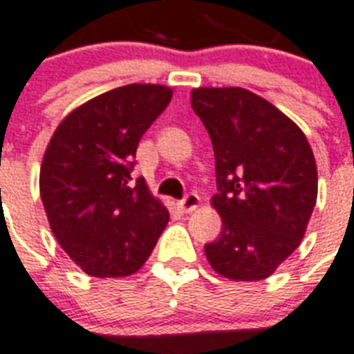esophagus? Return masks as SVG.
Instances as JSON below:
<instances>
[{
	"label": "esophagus",
	"mask_w": 354,
	"mask_h": 354,
	"mask_svg": "<svg viewBox=\"0 0 354 354\" xmlns=\"http://www.w3.org/2000/svg\"><path fill=\"white\" fill-rule=\"evenodd\" d=\"M198 206H201V196L196 195V193H189V195H185L182 201L178 202V207H180L183 213H191Z\"/></svg>",
	"instance_id": "1"
}]
</instances>
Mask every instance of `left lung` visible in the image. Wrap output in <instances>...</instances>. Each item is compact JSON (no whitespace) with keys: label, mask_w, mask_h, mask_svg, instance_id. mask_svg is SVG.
<instances>
[{"label":"left lung","mask_w":354,"mask_h":354,"mask_svg":"<svg viewBox=\"0 0 354 354\" xmlns=\"http://www.w3.org/2000/svg\"><path fill=\"white\" fill-rule=\"evenodd\" d=\"M191 107L215 152L219 237L204 245L226 279L261 280L299 247L317 198L314 152L295 122L239 87L195 88Z\"/></svg>","instance_id":"1"}]
</instances>
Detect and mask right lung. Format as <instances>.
<instances>
[{"label": "right lung", "instance_id": "add662e5", "mask_svg": "<svg viewBox=\"0 0 354 354\" xmlns=\"http://www.w3.org/2000/svg\"><path fill=\"white\" fill-rule=\"evenodd\" d=\"M172 91L124 85L88 100L59 124L40 167V198L59 245L91 277L118 279L152 254L169 212L142 178L135 152Z\"/></svg>", "mask_w": 354, "mask_h": 354}]
</instances>
